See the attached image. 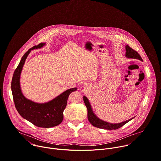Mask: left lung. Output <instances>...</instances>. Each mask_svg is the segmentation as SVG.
Wrapping results in <instances>:
<instances>
[{
  "label": "left lung",
  "instance_id": "left-lung-1",
  "mask_svg": "<svg viewBox=\"0 0 161 161\" xmlns=\"http://www.w3.org/2000/svg\"><path fill=\"white\" fill-rule=\"evenodd\" d=\"M126 57L128 58H132V59H139L140 61H143L139 53L136 51L133 50L132 48H131L130 46H128V45H126ZM83 100L88 111V119L90 121V123L95 127L104 129V130H116L122 127L123 125H125V124H126L128 122H129L130 121H131L132 119L135 118L134 117L127 121H123L120 123H116V124H113V123L105 122L98 118L95 116V114L93 113L92 111L91 105L88 98L85 96H83Z\"/></svg>",
  "mask_w": 161,
  "mask_h": 161
}]
</instances>
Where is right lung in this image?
Listing matches in <instances>:
<instances>
[{
	"label": "right lung",
	"mask_w": 161,
	"mask_h": 161,
	"mask_svg": "<svg viewBox=\"0 0 161 161\" xmlns=\"http://www.w3.org/2000/svg\"><path fill=\"white\" fill-rule=\"evenodd\" d=\"M45 45V43H40L30 48L25 53L14 71L11 82V90L15 107L21 117L38 127L52 128L62 123L63 112L67 105L68 97L77 88L68 89L53 100L42 103L34 102L23 95L20 87L19 79L26 59L31 50L40 48Z\"/></svg>",
	"instance_id": "right-lung-1"
}]
</instances>
